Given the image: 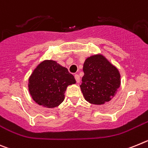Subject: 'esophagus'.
<instances>
[{
	"label": "esophagus",
	"mask_w": 148,
	"mask_h": 148,
	"mask_svg": "<svg viewBox=\"0 0 148 148\" xmlns=\"http://www.w3.org/2000/svg\"><path fill=\"white\" fill-rule=\"evenodd\" d=\"M74 78H75L77 83H79V81H80V79H79V76L78 75V74H75V75H74Z\"/></svg>",
	"instance_id": "34e87169"
}]
</instances>
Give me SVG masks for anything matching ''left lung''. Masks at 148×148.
<instances>
[{
	"label": "left lung",
	"instance_id": "obj_1",
	"mask_svg": "<svg viewBox=\"0 0 148 148\" xmlns=\"http://www.w3.org/2000/svg\"><path fill=\"white\" fill-rule=\"evenodd\" d=\"M83 72L79 86L85 100L95 105L111 101L121 86L119 69L102 54H95L85 60Z\"/></svg>",
	"mask_w": 148,
	"mask_h": 148
}]
</instances>
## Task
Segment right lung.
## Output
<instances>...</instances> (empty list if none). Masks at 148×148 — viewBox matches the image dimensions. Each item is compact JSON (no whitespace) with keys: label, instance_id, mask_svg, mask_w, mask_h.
<instances>
[{"label":"right lung","instance_id":"obj_1","mask_svg":"<svg viewBox=\"0 0 148 148\" xmlns=\"http://www.w3.org/2000/svg\"><path fill=\"white\" fill-rule=\"evenodd\" d=\"M74 76L53 60L38 64L28 79V89L36 103L47 108L58 106L65 99L69 85L75 84Z\"/></svg>","mask_w":148,"mask_h":148}]
</instances>
